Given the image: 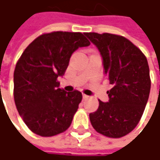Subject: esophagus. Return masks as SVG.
Returning <instances> with one entry per match:
<instances>
[{
    "label": "esophagus",
    "mask_w": 160,
    "mask_h": 160,
    "mask_svg": "<svg viewBox=\"0 0 160 160\" xmlns=\"http://www.w3.org/2000/svg\"><path fill=\"white\" fill-rule=\"evenodd\" d=\"M89 98V96L85 95V94H83V100H87Z\"/></svg>",
    "instance_id": "esophagus-1"
}]
</instances>
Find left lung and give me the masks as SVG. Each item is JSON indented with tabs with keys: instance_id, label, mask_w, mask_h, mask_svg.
Masks as SVG:
<instances>
[{
	"instance_id": "8db88e82",
	"label": "left lung",
	"mask_w": 160,
	"mask_h": 160,
	"mask_svg": "<svg viewBox=\"0 0 160 160\" xmlns=\"http://www.w3.org/2000/svg\"><path fill=\"white\" fill-rule=\"evenodd\" d=\"M101 53L104 74L113 87L108 102L99 100V108L90 113L96 131L110 138H120L138 125L150 91L151 78L147 58L133 43L117 34L85 33Z\"/></svg>"
}]
</instances>
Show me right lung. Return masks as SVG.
Instances as JSON below:
<instances>
[{"instance_id": "obj_1", "label": "right lung", "mask_w": 160, "mask_h": 160, "mask_svg": "<svg viewBox=\"0 0 160 160\" xmlns=\"http://www.w3.org/2000/svg\"><path fill=\"white\" fill-rule=\"evenodd\" d=\"M89 45L81 33L58 31L38 36L22 53L14 71V101L33 132L49 137L70 126L82 93L60 89L58 78L63 77L73 52Z\"/></svg>"}]
</instances>
